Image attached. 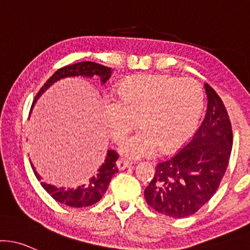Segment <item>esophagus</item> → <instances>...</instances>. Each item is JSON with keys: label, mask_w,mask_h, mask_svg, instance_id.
Returning <instances> with one entry per match:
<instances>
[{"label": "esophagus", "mask_w": 250, "mask_h": 250, "mask_svg": "<svg viewBox=\"0 0 250 250\" xmlns=\"http://www.w3.org/2000/svg\"><path fill=\"white\" fill-rule=\"evenodd\" d=\"M116 165H117V168H119L120 171H123V169H125V168H128V167H130L131 166V163H129V161H128V160H125V159L120 158L119 160H117Z\"/></svg>", "instance_id": "obj_1"}]
</instances>
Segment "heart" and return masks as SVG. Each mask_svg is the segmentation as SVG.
Here are the masks:
<instances>
[{
	"instance_id": "1",
	"label": "heart",
	"mask_w": 250,
	"mask_h": 250,
	"mask_svg": "<svg viewBox=\"0 0 250 250\" xmlns=\"http://www.w3.org/2000/svg\"><path fill=\"white\" fill-rule=\"evenodd\" d=\"M204 95L198 82L183 77L141 75L120 84L115 101L104 105V123L120 141L136 123L140 129L121 145L129 158L168 152L182 146L198 125Z\"/></svg>"
}]
</instances>
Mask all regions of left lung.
Segmentation results:
<instances>
[{
	"label": "left lung",
	"instance_id": "left-lung-1",
	"mask_svg": "<svg viewBox=\"0 0 250 250\" xmlns=\"http://www.w3.org/2000/svg\"><path fill=\"white\" fill-rule=\"evenodd\" d=\"M208 109L201 127L172 158L156 164L145 190L147 204L174 218L197 212L217 191L232 147L229 115L217 92L205 83Z\"/></svg>",
	"mask_w": 250,
	"mask_h": 250
}]
</instances>
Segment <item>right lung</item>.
Masks as SVG:
<instances>
[{
	"mask_svg": "<svg viewBox=\"0 0 250 250\" xmlns=\"http://www.w3.org/2000/svg\"><path fill=\"white\" fill-rule=\"evenodd\" d=\"M76 76H83V77H100L102 84L105 83L111 76V68L106 67L104 65L97 64L94 62H81L77 64L67 65L59 70H57L48 78V81L43 84L35 96V100L33 102L32 106L34 105L35 101L40 97L45 90H47L52 84L56 83L57 81L62 78H66V77H76ZM119 159V154L115 150L109 149L106 153L105 160L104 164L100 167L97 173L92 175L90 179L86 180V183L83 185H79L76 188H56L49 184L41 183V186L45 188V191L52 196V198L56 199L57 202L62 203V204L67 205V207L72 208H85V207H91L100 201L104 196L108 186L110 184L112 177L115 173L119 172V168L116 166V161ZM32 165V164H31ZM33 171H34L35 177L38 180H41V177L35 171L34 166L32 165Z\"/></svg>",
	"mask_w": 250,
	"mask_h": 250,
	"instance_id": "right-lung-1",
	"label": "right lung"
}]
</instances>
